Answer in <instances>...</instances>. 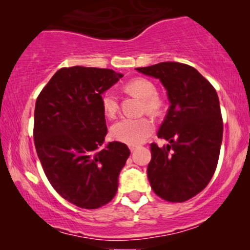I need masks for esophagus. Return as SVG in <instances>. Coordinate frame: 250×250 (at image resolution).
Returning <instances> with one entry per match:
<instances>
[{"mask_svg": "<svg viewBox=\"0 0 250 250\" xmlns=\"http://www.w3.org/2000/svg\"><path fill=\"white\" fill-rule=\"evenodd\" d=\"M128 148H129V150H131V151H134V150H136V149L139 148V146H136V145H129Z\"/></svg>", "mask_w": 250, "mask_h": 250, "instance_id": "obj_1", "label": "esophagus"}]
</instances>
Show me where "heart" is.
I'll return each mask as SVG.
<instances>
[{
	"mask_svg": "<svg viewBox=\"0 0 250 250\" xmlns=\"http://www.w3.org/2000/svg\"><path fill=\"white\" fill-rule=\"evenodd\" d=\"M126 90L132 94L143 99V111L151 115H158L163 102L157 95V88L151 81L138 77L126 84ZM102 110L108 117H114L118 110V100L112 91L104 92L101 98ZM153 131V122L149 117L122 118L115 123L110 129L112 139L116 141L139 145L145 142Z\"/></svg>",
	"mask_w": 250,
	"mask_h": 250,
	"instance_id": "1",
	"label": "heart"
}]
</instances>
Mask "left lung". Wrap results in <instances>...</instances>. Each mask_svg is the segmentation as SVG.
Segmentation results:
<instances>
[{
    "label": "left lung",
    "instance_id": "left-lung-1",
    "mask_svg": "<svg viewBox=\"0 0 250 250\" xmlns=\"http://www.w3.org/2000/svg\"><path fill=\"white\" fill-rule=\"evenodd\" d=\"M136 70L158 78L170 104L157 134L169 145H150V186L164 200L183 203L203 191L216 169L223 138L217 93L186 63L168 61Z\"/></svg>",
    "mask_w": 250,
    "mask_h": 250
}]
</instances>
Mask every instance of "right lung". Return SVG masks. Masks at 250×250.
<instances>
[{
  "instance_id": "1",
  "label": "right lung",
  "mask_w": 250,
  "mask_h": 250,
  "mask_svg": "<svg viewBox=\"0 0 250 250\" xmlns=\"http://www.w3.org/2000/svg\"><path fill=\"white\" fill-rule=\"evenodd\" d=\"M123 75L111 69L61 68L39 97L34 112V142L44 173L63 199L85 209L108 204L129 149L109 142L101 94Z\"/></svg>"
}]
</instances>
